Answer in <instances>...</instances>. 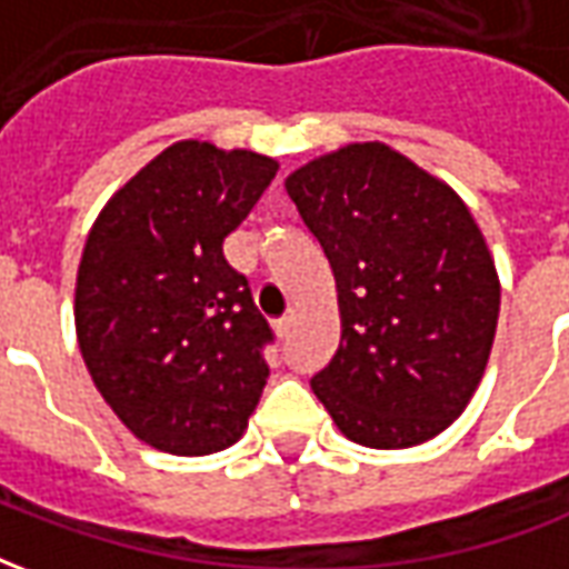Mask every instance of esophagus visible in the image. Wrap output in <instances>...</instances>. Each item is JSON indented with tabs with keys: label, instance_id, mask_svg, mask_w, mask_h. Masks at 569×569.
Wrapping results in <instances>:
<instances>
[{
	"label": "esophagus",
	"instance_id": "1",
	"mask_svg": "<svg viewBox=\"0 0 569 569\" xmlns=\"http://www.w3.org/2000/svg\"><path fill=\"white\" fill-rule=\"evenodd\" d=\"M292 322H296V317H292V313H286V317H280V320L273 322V332L280 335V338H286V335L292 332Z\"/></svg>",
	"mask_w": 569,
	"mask_h": 569
}]
</instances>
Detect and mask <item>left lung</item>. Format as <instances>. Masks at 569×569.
Masks as SVG:
<instances>
[{
	"mask_svg": "<svg viewBox=\"0 0 569 569\" xmlns=\"http://www.w3.org/2000/svg\"><path fill=\"white\" fill-rule=\"evenodd\" d=\"M286 191L338 286L341 345L310 381L317 399L366 448L439 436L476 393L500 317L469 207L383 142L322 154Z\"/></svg>",
	"mask_w": 569,
	"mask_h": 569,
	"instance_id": "1",
	"label": "left lung"
}]
</instances>
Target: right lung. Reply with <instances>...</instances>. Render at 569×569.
<instances>
[{
    "mask_svg": "<svg viewBox=\"0 0 569 569\" xmlns=\"http://www.w3.org/2000/svg\"><path fill=\"white\" fill-rule=\"evenodd\" d=\"M273 176L268 154L173 142L118 188L88 234L79 350L118 420L158 451H224L259 406L273 332L222 243Z\"/></svg>",
    "mask_w": 569,
    "mask_h": 569,
    "instance_id": "1",
    "label": "right lung"
}]
</instances>
